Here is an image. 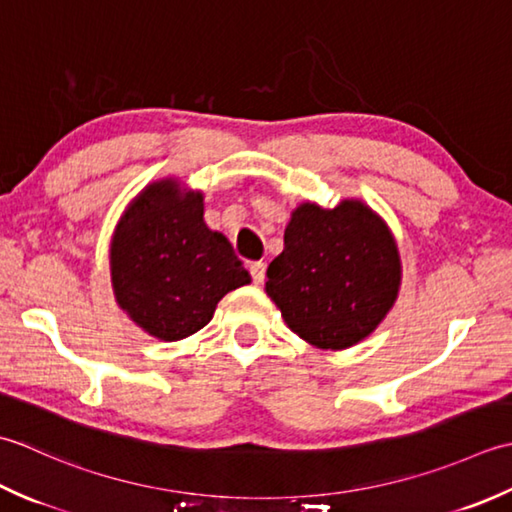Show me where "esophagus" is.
<instances>
[{
    "label": "esophagus",
    "mask_w": 512,
    "mask_h": 512,
    "mask_svg": "<svg viewBox=\"0 0 512 512\" xmlns=\"http://www.w3.org/2000/svg\"><path fill=\"white\" fill-rule=\"evenodd\" d=\"M265 271H267V265L263 263V260H256V263L249 265V274H252V280L256 285H263Z\"/></svg>",
    "instance_id": "1"
}]
</instances>
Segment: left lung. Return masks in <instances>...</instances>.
Listing matches in <instances>:
<instances>
[{"label": "left lung", "mask_w": 512, "mask_h": 512, "mask_svg": "<svg viewBox=\"0 0 512 512\" xmlns=\"http://www.w3.org/2000/svg\"><path fill=\"white\" fill-rule=\"evenodd\" d=\"M398 287V247L360 201L336 210L300 205L265 283L287 327L320 349H347L367 338L393 307Z\"/></svg>", "instance_id": "obj_1"}]
</instances>
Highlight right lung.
I'll list each match as a JSON object with an SVG mask.
<instances>
[{
	"mask_svg": "<svg viewBox=\"0 0 512 512\" xmlns=\"http://www.w3.org/2000/svg\"><path fill=\"white\" fill-rule=\"evenodd\" d=\"M121 309L161 340L203 329L227 291L249 274L227 238L203 221V196H179L174 181L154 183L130 205L110 249Z\"/></svg>",
	"mask_w": 512,
	"mask_h": 512,
	"instance_id": "right-lung-1",
	"label": "right lung"
}]
</instances>
